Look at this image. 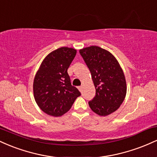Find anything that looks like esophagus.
<instances>
[{"label":"esophagus","instance_id":"esophagus-1","mask_svg":"<svg viewBox=\"0 0 157 157\" xmlns=\"http://www.w3.org/2000/svg\"><path fill=\"white\" fill-rule=\"evenodd\" d=\"M78 89L80 90V91H82V86H78Z\"/></svg>","mask_w":157,"mask_h":157}]
</instances>
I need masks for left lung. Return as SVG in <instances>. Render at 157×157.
Returning a JSON list of instances; mask_svg holds the SVG:
<instances>
[{
	"label": "left lung",
	"instance_id": "obj_1",
	"mask_svg": "<svg viewBox=\"0 0 157 157\" xmlns=\"http://www.w3.org/2000/svg\"><path fill=\"white\" fill-rule=\"evenodd\" d=\"M91 72L96 95L89 105L94 113L107 116L117 111L124 101L127 86L125 75L116 57L97 46L80 50Z\"/></svg>",
	"mask_w": 157,
	"mask_h": 157
}]
</instances>
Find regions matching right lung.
<instances>
[{
	"label": "right lung",
	"instance_id": "obj_1",
	"mask_svg": "<svg viewBox=\"0 0 157 157\" xmlns=\"http://www.w3.org/2000/svg\"><path fill=\"white\" fill-rule=\"evenodd\" d=\"M76 54L77 50L72 48H57L45 57L36 73L34 97L40 109L48 115L62 116L80 95L71 86L67 71Z\"/></svg>",
	"mask_w": 157,
	"mask_h": 157
}]
</instances>
